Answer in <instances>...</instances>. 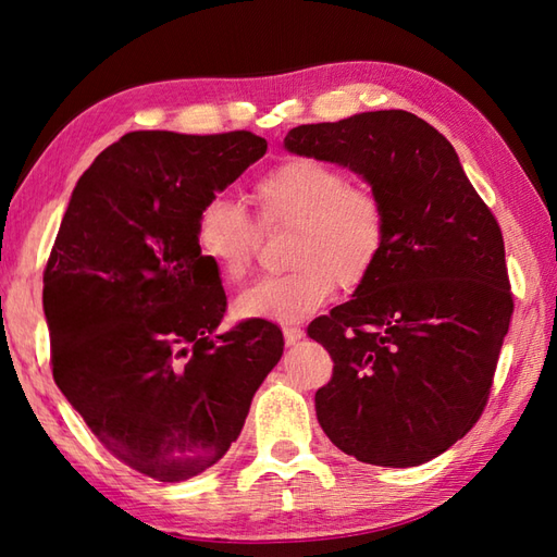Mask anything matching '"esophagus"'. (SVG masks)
Masks as SVG:
<instances>
[{
  "label": "esophagus",
  "mask_w": 557,
  "mask_h": 557,
  "mask_svg": "<svg viewBox=\"0 0 557 557\" xmlns=\"http://www.w3.org/2000/svg\"><path fill=\"white\" fill-rule=\"evenodd\" d=\"M304 337V330L299 327V325H287L285 327V342H287V347H292V345H297V342Z\"/></svg>",
  "instance_id": "obj_1"
}]
</instances>
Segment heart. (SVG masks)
Returning a JSON list of instances; mask_svg holds the SVG:
<instances>
[{"label":"heart","instance_id":"1","mask_svg":"<svg viewBox=\"0 0 557 557\" xmlns=\"http://www.w3.org/2000/svg\"><path fill=\"white\" fill-rule=\"evenodd\" d=\"M256 220L263 230L294 227L287 275L253 282L234 301L239 318L299 323L335 297L371 280L387 248V208L366 184L318 158H292L270 168L253 186ZM258 224L215 194L196 212L198 256L222 280L239 282L253 263Z\"/></svg>","mask_w":557,"mask_h":557}]
</instances>
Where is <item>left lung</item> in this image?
Masks as SVG:
<instances>
[{
	"label": "left lung",
	"mask_w": 557,
	"mask_h": 557,
	"mask_svg": "<svg viewBox=\"0 0 557 557\" xmlns=\"http://www.w3.org/2000/svg\"><path fill=\"white\" fill-rule=\"evenodd\" d=\"M285 148L345 164L387 208L371 280L309 325L335 363L315 393L318 423L366 465L419 467L488 405L515 311L500 224L453 144L411 112L301 124Z\"/></svg>",
	"instance_id": "left-lung-1"
}]
</instances>
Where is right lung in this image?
Returning <instances> with one entry per match:
<instances>
[{
    "instance_id": "1",
    "label": "right lung",
    "mask_w": 557,
    "mask_h": 557,
    "mask_svg": "<svg viewBox=\"0 0 557 557\" xmlns=\"http://www.w3.org/2000/svg\"><path fill=\"white\" fill-rule=\"evenodd\" d=\"M251 132H134L83 172L45 265L57 387L110 453L186 481L227 453L285 349L282 330L227 311L196 251L203 200L263 158Z\"/></svg>"
}]
</instances>
